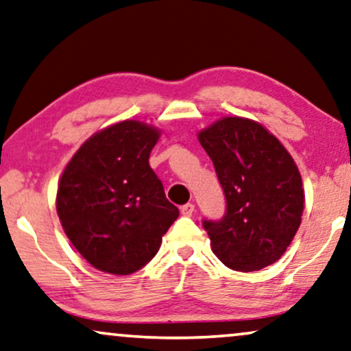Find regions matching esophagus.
Segmentation results:
<instances>
[{
  "label": "esophagus",
  "mask_w": 351,
  "mask_h": 351,
  "mask_svg": "<svg viewBox=\"0 0 351 351\" xmlns=\"http://www.w3.org/2000/svg\"><path fill=\"white\" fill-rule=\"evenodd\" d=\"M193 211H195V206H193L192 203H186V205L181 206V214H182V216H186V217L192 216Z\"/></svg>",
  "instance_id": "34e87169"
}]
</instances>
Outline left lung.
<instances>
[{"instance_id":"1","label":"left lung","mask_w":351,"mask_h":351,"mask_svg":"<svg viewBox=\"0 0 351 351\" xmlns=\"http://www.w3.org/2000/svg\"><path fill=\"white\" fill-rule=\"evenodd\" d=\"M226 195L219 221L203 228L216 257L230 269L258 271L289 247L301 223V175L282 143L263 125L245 118L219 119L198 134Z\"/></svg>"}]
</instances>
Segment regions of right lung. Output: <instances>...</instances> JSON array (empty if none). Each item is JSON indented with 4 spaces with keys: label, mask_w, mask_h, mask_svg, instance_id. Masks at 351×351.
<instances>
[{
    "label": "right lung",
    "mask_w": 351,
    "mask_h": 351,
    "mask_svg": "<svg viewBox=\"0 0 351 351\" xmlns=\"http://www.w3.org/2000/svg\"><path fill=\"white\" fill-rule=\"evenodd\" d=\"M159 130L134 119L94 134L62 171L56 211L88 263L125 276L158 254L180 216L149 167Z\"/></svg>",
    "instance_id": "obj_1"
}]
</instances>
